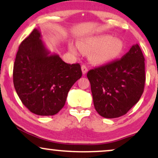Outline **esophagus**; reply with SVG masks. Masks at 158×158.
<instances>
[{
  "label": "esophagus",
  "instance_id": "esophagus-1",
  "mask_svg": "<svg viewBox=\"0 0 158 158\" xmlns=\"http://www.w3.org/2000/svg\"><path fill=\"white\" fill-rule=\"evenodd\" d=\"M81 71H82V73L83 74H86L88 73V68H87V67L85 66V65H81Z\"/></svg>",
  "mask_w": 158,
  "mask_h": 158
}]
</instances>
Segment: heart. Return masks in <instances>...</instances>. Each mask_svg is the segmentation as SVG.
Here are the masks:
<instances>
[{
    "label": "heart",
    "mask_w": 158,
    "mask_h": 158,
    "mask_svg": "<svg viewBox=\"0 0 158 158\" xmlns=\"http://www.w3.org/2000/svg\"><path fill=\"white\" fill-rule=\"evenodd\" d=\"M77 44L81 52H90V61L95 65H104L115 61L121 56L125 48L122 39L109 35L85 38L79 40ZM69 50L74 55L79 52L77 47L72 43L69 44Z\"/></svg>",
    "instance_id": "obj_1"
}]
</instances>
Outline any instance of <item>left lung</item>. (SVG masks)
<instances>
[{
    "mask_svg": "<svg viewBox=\"0 0 158 158\" xmlns=\"http://www.w3.org/2000/svg\"><path fill=\"white\" fill-rule=\"evenodd\" d=\"M145 59L137 44L119 60L90 70L94 105L105 118L126 114L139 101L144 90Z\"/></svg>",
    "mask_w": 158,
    "mask_h": 158,
    "instance_id": "1",
    "label": "left lung"
}]
</instances>
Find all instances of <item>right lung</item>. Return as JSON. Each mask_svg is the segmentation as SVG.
Instances as JSON below:
<instances>
[{
  "mask_svg": "<svg viewBox=\"0 0 158 158\" xmlns=\"http://www.w3.org/2000/svg\"><path fill=\"white\" fill-rule=\"evenodd\" d=\"M81 75L80 64H67L48 50L38 29L20 44L14 63V87L32 113L40 116L57 114Z\"/></svg>",
  "mask_w": 158,
  "mask_h": 158,
  "instance_id": "add662e5",
  "label": "right lung"
}]
</instances>
